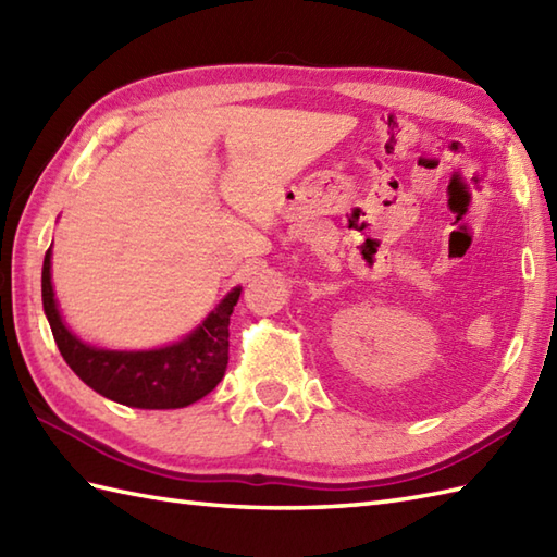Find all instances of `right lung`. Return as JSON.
Here are the masks:
<instances>
[{
	"instance_id": "1",
	"label": "right lung",
	"mask_w": 557,
	"mask_h": 557,
	"mask_svg": "<svg viewBox=\"0 0 557 557\" xmlns=\"http://www.w3.org/2000/svg\"><path fill=\"white\" fill-rule=\"evenodd\" d=\"M242 287L180 342L158 349H100L71 333L52 287V246L42 260V309L69 369L102 397L136 409H182L218 387L230 361V315Z\"/></svg>"
}]
</instances>
